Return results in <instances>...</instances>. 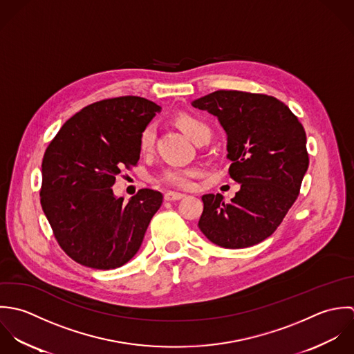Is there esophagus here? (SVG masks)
Listing matches in <instances>:
<instances>
[{"label":"esophagus","instance_id":"34e87169","mask_svg":"<svg viewBox=\"0 0 354 354\" xmlns=\"http://www.w3.org/2000/svg\"><path fill=\"white\" fill-rule=\"evenodd\" d=\"M183 197H185V194L176 193V192H167V193L164 194V200H165V201H179V200H182Z\"/></svg>","mask_w":354,"mask_h":354}]
</instances>
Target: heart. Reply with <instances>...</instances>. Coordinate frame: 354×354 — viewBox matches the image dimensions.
Returning a JSON list of instances; mask_svg holds the SVG:
<instances>
[{
	"label": "heart",
	"mask_w": 354,
	"mask_h": 354,
	"mask_svg": "<svg viewBox=\"0 0 354 354\" xmlns=\"http://www.w3.org/2000/svg\"><path fill=\"white\" fill-rule=\"evenodd\" d=\"M175 124L192 140L201 141L203 138H211V127L203 119L190 115L180 113L175 118ZM156 131L151 124H147L140 136V150L142 153H149L154 145ZM203 175V169L198 167H167L156 178L154 182L162 186L176 187V189H192L194 186V179Z\"/></svg>",
	"instance_id": "heart-1"
}]
</instances>
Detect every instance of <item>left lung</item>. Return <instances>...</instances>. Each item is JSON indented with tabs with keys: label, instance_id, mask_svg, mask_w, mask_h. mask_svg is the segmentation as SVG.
<instances>
[{
	"label": "left lung",
	"instance_id": "obj_1",
	"mask_svg": "<svg viewBox=\"0 0 354 354\" xmlns=\"http://www.w3.org/2000/svg\"><path fill=\"white\" fill-rule=\"evenodd\" d=\"M218 118L227 133L228 174L241 183L231 203L203 196L198 227L217 246L260 243L281 225L295 203L309 165L306 134L297 116L272 95L217 90L193 102Z\"/></svg>",
	"mask_w": 354,
	"mask_h": 354
}]
</instances>
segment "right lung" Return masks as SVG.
<instances>
[{
    "label": "right lung",
    "instance_id": "right-lung-1",
    "mask_svg": "<svg viewBox=\"0 0 354 354\" xmlns=\"http://www.w3.org/2000/svg\"><path fill=\"white\" fill-rule=\"evenodd\" d=\"M160 109L136 95L97 101L67 120L46 147L41 205L73 261L115 270L141 248L162 194L141 189L126 204L111 187L120 169L137 165L141 131Z\"/></svg>",
    "mask_w": 354,
    "mask_h": 354
}]
</instances>
